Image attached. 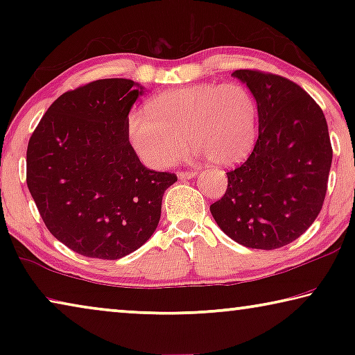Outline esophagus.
<instances>
[{
	"mask_svg": "<svg viewBox=\"0 0 355 355\" xmlns=\"http://www.w3.org/2000/svg\"><path fill=\"white\" fill-rule=\"evenodd\" d=\"M197 175L196 171H183L178 172V178L180 180H188V178H194Z\"/></svg>",
	"mask_w": 355,
	"mask_h": 355,
	"instance_id": "1",
	"label": "esophagus"
}]
</instances>
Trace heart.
Wrapping results in <instances>:
<instances>
[{
  "instance_id": "obj_1",
  "label": "heart",
  "mask_w": 355,
  "mask_h": 355,
  "mask_svg": "<svg viewBox=\"0 0 355 355\" xmlns=\"http://www.w3.org/2000/svg\"><path fill=\"white\" fill-rule=\"evenodd\" d=\"M257 125V100L239 83L172 89L148 100L147 111L133 110L127 117L131 147L153 169L175 163L184 137L213 164H236L254 147Z\"/></svg>"
}]
</instances>
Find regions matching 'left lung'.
I'll return each mask as SVG.
<instances>
[{
	"mask_svg": "<svg viewBox=\"0 0 355 355\" xmlns=\"http://www.w3.org/2000/svg\"><path fill=\"white\" fill-rule=\"evenodd\" d=\"M258 106V139L227 172L224 197L209 207L220 230L252 249L272 250L297 239L320 214L332 146L320 105L280 75L241 69Z\"/></svg>",
	"mask_w": 355,
	"mask_h": 355,
	"instance_id": "8db88e82",
	"label": "left lung"
}]
</instances>
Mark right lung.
<instances>
[{
    "label": "right lung",
    "instance_id": "1",
    "mask_svg": "<svg viewBox=\"0 0 355 355\" xmlns=\"http://www.w3.org/2000/svg\"><path fill=\"white\" fill-rule=\"evenodd\" d=\"M142 87L110 78L53 101L26 150V183L53 236L76 254L117 260L153 235L171 172L150 171L127 117Z\"/></svg>",
    "mask_w": 355,
    "mask_h": 355
}]
</instances>
